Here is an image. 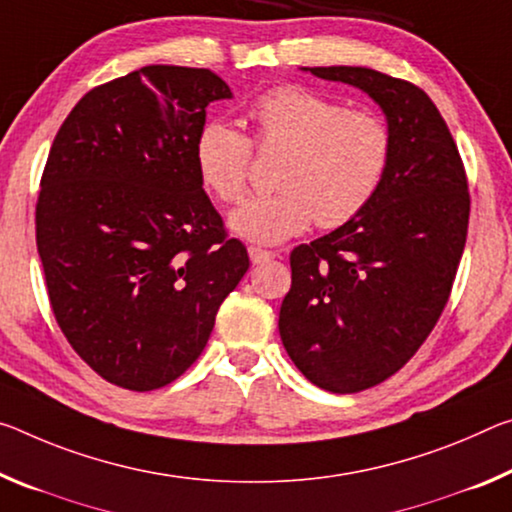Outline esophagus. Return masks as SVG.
<instances>
[{
  "instance_id": "34e87169",
  "label": "esophagus",
  "mask_w": 512,
  "mask_h": 512,
  "mask_svg": "<svg viewBox=\"0 0 512 512\" xmlns=\"http://www.w3.org/2000/svg\"><path fill=\"white\" fill-rule=\"evenodd\" d=\"M248 255H250V262H253V264H264V262H269V259L278 257V253H273V250H264V248H257V246H250Z\"/></svg>"
}]
</instances>
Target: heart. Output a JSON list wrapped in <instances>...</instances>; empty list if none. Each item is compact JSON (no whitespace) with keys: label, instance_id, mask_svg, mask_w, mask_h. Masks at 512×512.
Here are the masks:
<instances>
[{"label":"heart","instance_id":"b5f03b06","mask_svg":"<svg viewBox=\"0 0 512 512\" xmlns=\"http://www.w3.org/2000/svg\"><path fill=\"white\" fill-rule=\"evenodd\" d=\"M248 120L253 139L225 120H207L193 141L198 180L225 205L248 189L253 143L259 152L285 150L275 170L278 191L248 198L230 216L239 237L280 243L314 221L339 227L378 196L394 154L392 129L378 113L282 84L250 104Z\"/></svg>","mask_w":512,"mask_h":512}]
</instances>
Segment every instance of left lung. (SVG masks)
Instances as JSON below:
<instances>
[{
    "mask_svg": "<svg viewBox=\"0 0 512 512\" xmlns=\"http://www.w3.org/2000/svg\"><path fill=\"white\" fill-rule=\"evenodd\" d=\"M305 70L369 93L394 136L371 205L294 248L280 307L282 344L300 373L353 394L394 376L442 316L467 241V173L442 113L412 81L353 66Z\"/></svg>",
    "mask_w": 512,
    "mask_h": 512,
    "instance_id": "1",
    "label": "left lung"
}]
</instances>
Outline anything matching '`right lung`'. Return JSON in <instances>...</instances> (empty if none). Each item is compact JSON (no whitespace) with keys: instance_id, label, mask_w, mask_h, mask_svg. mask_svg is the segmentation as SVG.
<instances>
[{"instance_id":"add662e5","label":"right lung","mask_w":512,"mask_h":512,"mask_svg":"<svg viewBox=\"0 0 512 512\" xmlns=\"http://www.w3.org/2000/svg\"><path fill=\"white\" fill-rule=\"evenodd\" d=\"M225 97L207 68L145 66L88 91L54 136L36 202L47 296L111 385L180 378L250 266L193 164L205 109Z\"/></svg>"}]
</instances>
